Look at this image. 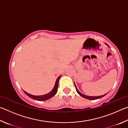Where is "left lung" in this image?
I'll return each mask as SVG.
<instances>
[{
    "mask_svg": "<svg viewBox=\"0 0 128 128\" xmlns=\"http://www.w3.org/2000/svg\"><path fill=\"white\" fill-rule=\"evenodd\" d=\"M105 44H106V45H107V46H108V47H110V46H108V45L107 44H106V43H105ZM74 85H75V88H76V91H77V92L78 94L80 95H81V96L83 97V98H85V99H89V100H96V99H100V98H102V97L104 96L105 95H106V94H105L102 95H100V96H88V95H84V94H82L81 92H79L78 90V88H77V86H76V85L75 83H74Z\"/></svg>",
    "mask_w": 128,
    "mask_h": 128,
    "instance_id": "1",
    "label": "left lung"
}]
</instances>
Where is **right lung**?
<instances>
[{
    "instance_id": "add662e5",
    "label": "right lung",
    "mask_w": 128,
    "mask_h": 128,
    "mask_svg": "<svg viewBox=\"0 0 128 128\" xmlns=\"http://www.w3.org/2000/svg\"><path fill=\"white\" fill-rule=\"evenodd\" d=\"M60 77H61V75H60L59 77H58V78L56 79L55 86H54L53 89L50 92H48V94H44L43 95H32V94H29V93L26 92L24 90H23V91H24V92H25V94H26L28 96L30 97V98L34 99V100H38V101H44V100H48V99H50L51 98H52V97L54 96V95H55L56 93H57L58 88V85H59V81L60 80Z\"/></svg>"
}]
</instances>
